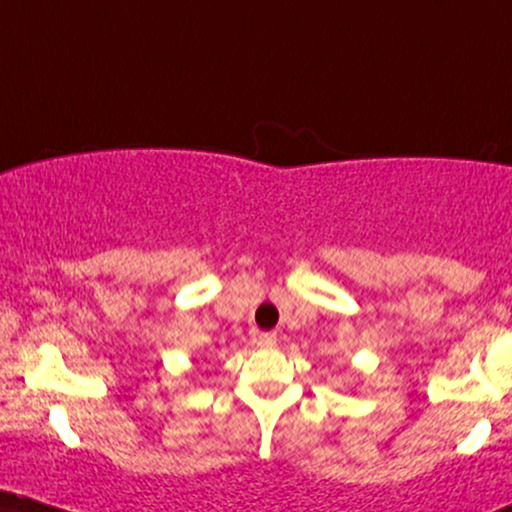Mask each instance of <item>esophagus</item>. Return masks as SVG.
<instances>
[{
	"mask_svg": "<svg viewBox=\"0 0 512 512\" xmlns=\"http://www.w3.org/2000/svg\"><path fill=\"white\" fill-rule=\"evenodd\" d=\"M255 340H257V347H262V349H274L276 347V335L274 333H260Z\"/></svg>",
	"mask_w": 512,
	"mask_h": 512,
	"instance_id": "obj_1",
	"label": "esophagus"
}]
</instances>
